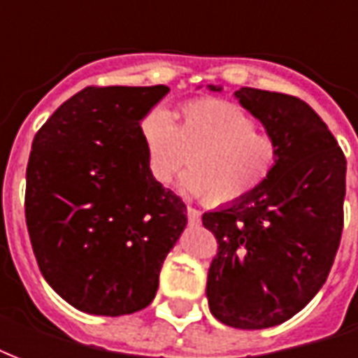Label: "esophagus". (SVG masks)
Returning <instances> with one entry per match:
<instances>
[{"label": "esophagus", "mask_w": 358, "mask_h": 358, "mask_svg": "<svg viewBox=\"0 0 358 358\" xmlns=\"http://www.w3.org/2000/svg\"><path fill=\"white\" fill-rule=\"evenodd\" d=\"M187 222H189V226L199 224V222H201V213L197 209H194V207H187Z\"/></svg>", "instance_id": "obj_1"}]
</instances>
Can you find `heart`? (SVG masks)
I'll return each mask as SVG.
<instances>
[{"instance_id":"b5f03b06","label":"heart","mask_w":358,"mask_h":358,"mask_svg":"<svg viewBox=\"0 0 358 358\" xmlns=\"http://www.w3.org/2000/svg\"><path fill=\"white\" fill-rule=\"evenodd\" d=\"M140 140L157 184H171L189 155L192 171L180 178V187L213 205L248 199L278 163L276 140L255 130L240 107L213 97L182 105L174 124L163 110L149 113L141 118Z\"/></svg>"}]
</instances>
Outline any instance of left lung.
Instances as JSON below:
<instances>
[{"label":"left lung","instance_id":"obj_1","mask_svg":"<svg viewBox=\"0 0 358 358\" xmlns=\"http://www.w3.org/2000/svg\"><path fill=\"white\" fill-rule=\"evenodd\" d=\"M234 97L276 140L278 163L248 199L203 215L218 241L207 299L226 326L263 330L297 315L330 274L343 230L347 161L305 101L255 88Z\"/></svg>","mask_w":358,"mask_h":358}]
</instances>
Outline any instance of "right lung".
Instances as JSON below:
<instances>
[{
    "label": "right lung",
    "mask_w": 358,
    "mask_h": 358,
    "mask_svg": "<svg viewBox=\"0 0 358 358\" xmlns=\"http://www.w3.org/2000/svg\"><path fill=\"white\" fill-rule=\"evenodd\" d=\"M166 86L86 88L59 107L32 141L27 226L45 282L82 313L145 308L187 224L186 205L157 184L140 122Z\"/></svg>",
    "instance_id": "right-lung-1"
}]
</instances>
